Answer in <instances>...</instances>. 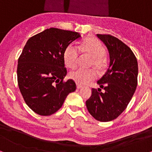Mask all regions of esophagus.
<instances>
[{
	"label": "esophagus",
	"instance_id": "1",
	"mask_svg": "<svg viewBox=\"0 0 152 152\" xmlns=\"http://www.w3.org/2000/svg\"><path fill=\"white\" fill-rule=\"evenodd\" d=\"M76 88H77V89H80L82 88V86L81 85H79V84H76Z\"/></svg>",
	"mask_w": 152,
	"mask_h": 152
}]
</instances>
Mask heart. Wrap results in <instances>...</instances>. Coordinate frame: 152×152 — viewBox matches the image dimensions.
<instances>
[{
	"label": "heart",
	"mask_w": 152,
	"mask_h": 152,
	"mask_svg": "<svg viewBox=\"0 0 152 152\" xmlns=\"http://www.w3.org/2000/svg\"><path fill=\"white\" fill-rule=\"evenodd\" d=\"M80 51L88 54L93 58L92 62L98 69L102 70L106 64V59L105 58L106 49L99 40L95 38H88L85 39L78 46ZM79 51L78 48L74 45H69L66 48L64 53V60L66 65L70 68H74L77 65ZM69 77L78 84H87L97 77L96 71L93 69H77L69 73Z\"/></svg>",
	"instance_id": "obj_1"
}]
</instances>
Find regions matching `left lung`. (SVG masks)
<instances>
[{
  "mask_svg": "<svg viewBox=\"0 0 152 152\" xmlns=\"http://www.w3.org/2000/svg\"><path fill=\"white\" fill-rule=\"evenodd\" d=\"M96 36L108 48L110 64L97 81L100 88L92 89L86 106L96 120L109 122L120 116L132 99L137 85L138 66L134 53L124 42L110 35Z\"/></svg>",
  "mask_w": 152,
  "mask_h": 152,
  "instance_id": "left-lung-1",
  "label": "left lung"
}]
</instances>
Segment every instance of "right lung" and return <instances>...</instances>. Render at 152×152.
<instances>
[{
  "mask_svg": "<svg viewBox=\"0 0 152 152\" xmlns=\"http://www.w3.org/2000/svg\"><path fill=\"white\" fill-rule=\"evenodd\" d=\"M81 36L78 32L50 28L30 37L18 60L17 80L26 104L39 115L59 110L66 97L76 89L66 75L64 53Z\"/></svg>",
  "mask_w": 152,
  "mask_h": 152,
  "instance_id": "right-lung-1",
  "label": "right lung"
}]
</instances>
